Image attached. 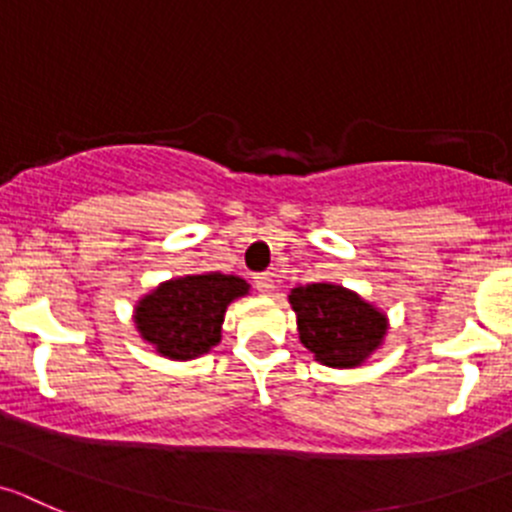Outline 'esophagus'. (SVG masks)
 <instances>
[{
  "label": "esophagus",
  "mask_w": 512,
  "mask_h": 512,
  "mask_svg": "<svg viewBox=\"0 0 512 512\" xmlns=\"http://www.w3.org/2000/svg\"><path fill=\"white\" fill-rule=\"evenodd\" d=\"M252 283H255V288L260 290V293H272V288H275V283H272V275H270V272H257L255 280H252Z\"/></svg>",
  "instance_id": "obj_1"
}]
</instances>
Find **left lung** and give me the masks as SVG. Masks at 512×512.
Returning <instances> with one entry per match:
<instances>
[{
  "label": "left lung",
  "mask_w": 512,
  "mask_h": 512,
  "mask_svg": "<svg viewBox=\"0 0 512 512\" xmlns=\"http://www.w3.org/2000/svg\"><path fill=\"white\" fill-rule=\"evenodd\" d=\"M290 305L298 315L300 343L333 369L361 364L386 333L384 315L341 285L310 283L295 288Z\"/></svg>",
  "instance_id": "1"
}]
</instances>
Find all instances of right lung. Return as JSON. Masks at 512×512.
<instances>
[{
  "label": "right lung",
  "mask_w": 512,
  "mask_h": 512,
  "mask_svg": "<svg viewBox=\"0 0 512 512\" xmlns=\"http://www.w3.org/2000/svg\"><path fill=\"white\" fill-rule=\"evenodd\" d=\"M245 293V280L222 272L171 280L138 303V331L169 358L202 356L219 343L227 305Z\"/></svg>",
  "instance_id": "add662e5"
}]
</instances>
